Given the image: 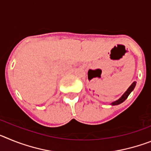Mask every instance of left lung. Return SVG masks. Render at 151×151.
I'll use <instances>...</instances> for the list:
<instances>
[{
  "mask_svg": "<svg viewBox=\"0 0 151 151\" xmlns=\"http://www.w3.org/2000/svg\"><path fill=\"white\" fill-rule=\"evenodd\" d=\"M135 85H136V82H134L132 84V85H130V87L127 89V91H126L124 93L123 95H122V97H121L119 100H117V101H114V102L112 103L111 104L113 105V106H114V105H118V104H122L123 101H125V100L127 99V97H129V95L130 94L131 92L134 90V87H135Z\"/></svg>",
  "mask_w": 151,
  "mask_h": 151,
  "instance_id": "8db88e82",
  "label": "left lung"
}]
</instances>
